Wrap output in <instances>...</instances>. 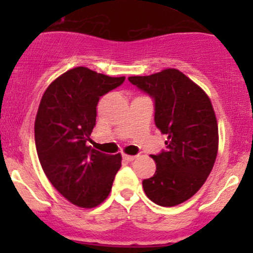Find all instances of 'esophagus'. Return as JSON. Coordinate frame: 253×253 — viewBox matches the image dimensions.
Segmentation results:
<instances>
[{
	"label": "esophagus",
	"mask_w": 253,
	"mask_h": 253,
	"mask_svg": "<svg viewBox=\"0 0 253 253\" xmlns=\"http://www.w3.org/2000/svg\"><path fill=\"white\" fill-rule=\"evenodd\" d=\"M122 158H124L125 160H127V162H133L134 159H136V155H127V154H124L122 155Z\"/></svg>",
	"instance_id": "1"
}]
</instances>
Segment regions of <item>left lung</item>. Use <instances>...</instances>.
Segmentation results:
<instances>
[{"label": "left lung", "mask_w": 253, "mask_h": 253, "mask_svg": "<svg viewBox=\"0 0 253 253\" xmlns=\"http://www.w3.org/2000/svg\"><path fill=\"white\" fill-rule=\"evenodd\" d=\"M154 100V121L167 134V149L152 155L157 171L143 180L150 201L174 207L190 200L206 182L218 153V124L208 95L175 68L128 77Z\"/></svg>", "instance_id": "8db88e82"}]
</instances>
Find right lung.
I'll return each instance as SVG.
<instances>
[{
  "label": "right lung",
  "instance_id": "obj_1",
  "mask_svg": "<svg viewBox=\"0 0 253 253\" xmlns=\"http://www.w3.org/2000/svg\"><path fill=\"white\" fill-rule=\"evenodd\" d=\"M86 67L56 78L42 95L35 119V145L45 175L73 205L93 208L106 200L121 154L109 155L88 145L100 96L124 83Z\"/></svg>",
  "mask_w": 253,
  "mask_h": 253
}]
</instances>
